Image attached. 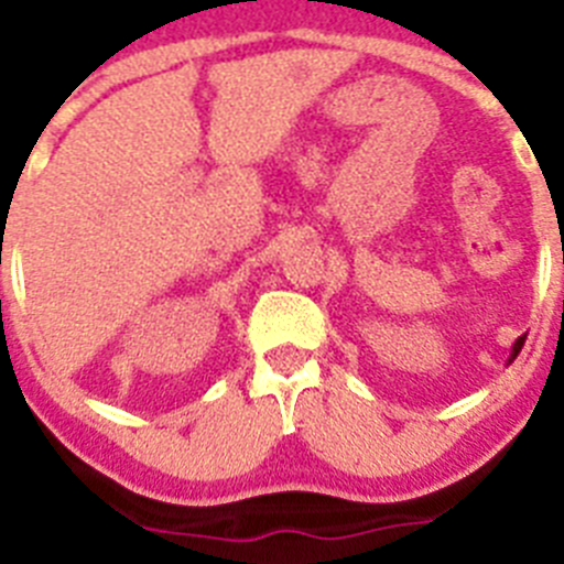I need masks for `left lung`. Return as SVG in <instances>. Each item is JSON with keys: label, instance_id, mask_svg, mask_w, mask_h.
Here are the masks:
<instances>
[{"label": "left lung", "instance_id": "1", "mask_svg": "<svg viewBox=\"0 0 564 564\" xmlns=\"http://www.w3.org/2000/svg\"><path fill=\"white\" fill-rule=\"evenodd\" d=\"M522 343H525V337H517V343L511 345V357H509V362H514V357H517V354H520Z\"/></svg>", "mask_w": 564, "mask_h": 564}]
</instances>
